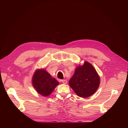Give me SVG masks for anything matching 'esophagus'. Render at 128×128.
<instances>
[{
	"label": "esophagus",
	"mask_w": 128,
	"mask_h": 128,
	"mask_svg": "<svg viewBox=\"0 0 128 128\" xmlns=\"http://www.w3.org/2000/svg\"><path fill=\"white\" fill-rule=\"evenodd\" d=\"M61 82H62V83H63V84H66L67 83V81L66 80H61Z\"/></svg>",
	"instance_id": "1"
}]
</instances>
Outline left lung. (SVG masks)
<instances>
[{
	"instance_id": "8db88e82",
	"label": "left lung",
	"mask_w": 128,
	"mask_h": 128,
	"mask_svg": "<svg viewBox=\"0 0 128 128\" xmlns=\"http://www.w3.org/2000/svg\"><path fill=\"white\" fill-rule=\"evenodd\" d=\"M100 76L93 66L87 61L78 65L69 81L70 86L76 95L82 98L93 95L98 88Z\"/></svg>"
}]
</instances>
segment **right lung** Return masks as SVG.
<instances>
[{"label": "right lung", "mask_w": 128, "mask_h": 128, "mask_svg": "<svg viewBox=\"0 0 128 128\" xmlns=\"http://www.w3.org/2000/svg\"><path fill=\"white\" fill-rule=\"evenodd\" d=\"M32 84L37 92L44 97L50 95L59 84L56 78H52L44 68L35 70L32 76Z\"/></svg>", "instance_id": "1"}]
</instances>
